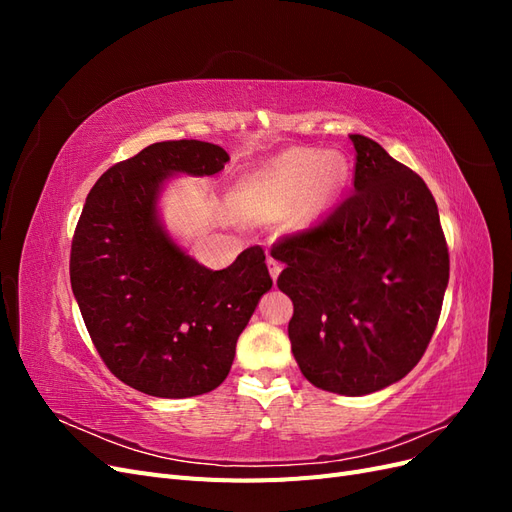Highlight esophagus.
<instances>
[{
	"label": "esophagus",
	"instance_id": "1",
	"mask_svg": "<svg viewBox=\"0 0 512 512\" xmlns=\"http://www.w3.org/2000/svg\"><path fill=\"white\" fill-rule=\"evenodd\" d=\"M267 265H269V273H271V277H273V282L277 280V277H280V273H282V265L280 262H277L275 258H267Z\"/></svg>",
	"mask_w": 512,
	"mask_h": 512
}]
</instances>
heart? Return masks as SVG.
I'll return each instance as SVG.
<instances>
[{
	"mask_svg": "<svg viewBox=\"0 0 512 512\" xmlns=\"http://www.w3.org/2000/svg\"><path fill=\"white\" fill-rule=\"evenodd\" d=\"M348 179V162L339 153L294 147L243 175L235 198L256 222L282 220L294 213L309 222L327 209Z\"/></svg>",
	"mask_w": 512,
	"mask_h": 512,
	"instance_id": "heart-1",
	"label": "heart"
}]
</instances>
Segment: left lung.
<instances>
[{
  "mask_svg": "<svg viewBox=\"0 0 512 512\" xmlns=\"http://www.w3.org/2000/svg\"><path fill=\"white\" fill-rule=\"evenodd\" d=\"M354 192L327 220L275 245L292 299L288 337L301 374L361 397L421 361L440 318L448 247L425 181L376 141L350 134Z\"/></svg>",
  "mask_w": 512,
  "mask_h": 512,
  "instance_id": "8db88e82",
  "label": "left lung"
}]
</instances>
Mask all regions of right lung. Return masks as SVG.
<instances>
[{
	"label": "right lung",
	"instance_id": "add662e5",
	"mask_svg": "<svg viewBox=\"0 0 512 512\" xmlns=\"http://www.w3.org/2000/svg\"><path fill=\"white\" fill-rule=\"evenodd\" d=\"M228 160L203 141L153 143L108 168L87 194L70 252L72 292L106 367L141 393L183 399L218 389L273 286L262 247L211 271L160 220L170 177H209Z\"/></svg>",
	"mask_w": 512,
	"mask_h": 512
}]
</instances>
